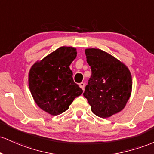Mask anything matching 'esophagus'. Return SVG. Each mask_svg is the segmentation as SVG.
I'll list each match as a JSON object with an SVG mask.
<instances>
[{
	"label": "esophagus",
	"mask_w": 154,
	"mask_h": 154,
	"mask_svg": "<svg viewBox=\"0 0 154 154\" xmlns=\"http://www.w3.org/2000/svg\"><path fill=\"white\" fill-rule=\"evenodd\" d=\"M79 86H80V87L82 88L83 90H84V88H85V84H84V82H82V83H80V84H79Z\"/></svg>",
	"instance_id": "obj_1"
}]
</instances>
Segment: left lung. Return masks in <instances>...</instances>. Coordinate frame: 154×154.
Returning a JSON list of instances; mask_svg holds the SVG:
<instances>
[{"label":"left lung","mask_w":154,"mask_h":154,"mask_svg":"<svg viewBox=\"0 0 154 154\" xmlns=\"http://www.w3.org/2000/svg\"><path fill=\"white\" fill-rule=\"evenodd\" d=\"M91 75L83 95L91 111L101 118H108L125 107L132 91L129 69L114 57L97 49L85 50Z\"/></svg>","instance_id":"left-lung-1"}]
</instances>
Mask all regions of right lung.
Masks as SVG:
<instances>
[{"instance_id": "1", "label": "right lung", "mask_w": 154, "mask_h": 154, "mask_svg": "<svg viewBox=\"0 0 154 154\" xmlns=\"http://www.w3.org/2000/svg\"><path fill=\"white\" fill-rule=\"evenodd\" d=\"M76 49L62 46L32 65L29 73V86L40 108L57 116L66 111L83 90L72 79L70 65L76 57Z\"/></svg>"}]
</instances>
